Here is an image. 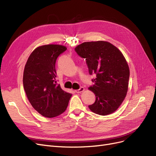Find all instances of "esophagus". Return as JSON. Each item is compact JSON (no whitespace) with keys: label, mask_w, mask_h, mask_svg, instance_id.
I'll use <instances>...</instances> for the list:
<instances>
[{"label":"esophagus","mask_w":156,"mask_h":156,"mask_svg":"<svg viewBox=\"0 0 156 156\" xmlns=\"http://www.w3.org/2000/svg\"><path fill=\"white\" fill-rule=\"evenodd\" d=\"M84 90V87H81L79 89L76 90H75V92H76L77 93H81V92H83Z\"/></svg>","instance_id":"esophagus-1"}]
</instances>
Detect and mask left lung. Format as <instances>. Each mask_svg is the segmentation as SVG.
I'll use <instances>...</instances> for the list:
<instances>
[{
    "instance_id": "1",
    "label": "left lung",
    "mask_w": 156,
    "mask_h": 156,
    "mask_svg": "<svg viewBox=\"0 0 156 156\" xmlns=\"http://www.w3.org/2000/svg\"><path fill=\"white\" fill-rule=\"evenodd\" d=\"M85 58L88 72L96 74L90 90L96 101L88 106L96 114L105 116L116 111L124 100L128 90L129 68L122 52L105 41H88L75 48Z\"/></svg>"
}]
</instances>
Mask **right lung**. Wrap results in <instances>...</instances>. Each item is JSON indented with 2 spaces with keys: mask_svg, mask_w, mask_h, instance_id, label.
I'll return each mask as SVG.
<instances>
[{
  "mask_svg": "<svg viewBox=\"0 0 156 156\" xmlns=\"http://www.w3.org/2000/svg\"><path fill=\"white\" fill-rule=\"evenodd\" d=\"M67 49L62 45L37 47L28 58L23 72V87L34 109L47 118H54L66 110L72 94L56 83L55 63Z\"/></svg>",
  "mask_w": 156,
  "mask_h": 156,
  "instance_id": "1",
  "label": "right lung"
}]
</instances>
